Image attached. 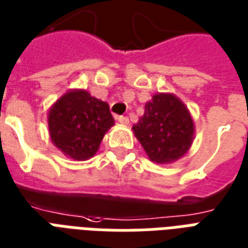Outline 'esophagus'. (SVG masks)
<instances>
[{"instance_id": "obj_1", "label": "esophagus", "mask_w": 248, "mask_h": 248, "mask_svg": "<svg viewBox=\"0 0 248 248\" xmlns=\"http://www.w3.org/2000/svg\"><path fill=\"white\" fill-rule=\"evenodd\" d=\"M117 122L120 123V124H123V125H128V124H129V119L126 116H119L117 117Z\"/></svg>"}]
</instances>
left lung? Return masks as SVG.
I'll use <instances>...</instances> for the list:
<instances>
[{"instance_id": "8db88e82", "label": "left lung", "mask_w": 248, "mask_h": 248, "mask_svg": "<svg viewBox=\"0 0 248 248\" xmlns=\"http://www.w3.org/2000/svg\"><path fill=\"white\" fill-rule=\"evenodd\" d=\"M142 148L155 163H170L191 148L193 122L187 107L172 94H155L132 126Z\"/></svg>"}]
</instances>
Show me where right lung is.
I'll return each mask as SVG.
<instances>
[{"instance_id": "right-lung-1", "label": "right lung", "mask_w": 248, "mask_h": 248, "mask_svg": "<svg viewBox=\"0 0 248 248\" xmlns=\"http://www.w3.org/2000/svg\"><path fill=\"white\" fill-rule=\"evenodd\" d=\"M113 124L108 104L85 90L64 94L48 115L52 142L77 161H85L95 154L103 136Z\"/></svg>"}]
</instances>
